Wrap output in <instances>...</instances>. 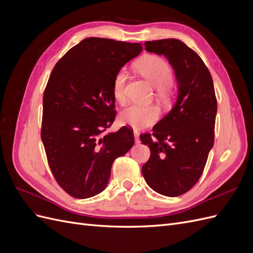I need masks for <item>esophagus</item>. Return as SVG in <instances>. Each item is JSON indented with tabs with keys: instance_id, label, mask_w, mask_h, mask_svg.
I'll return each mask as SVG.
<instances>
[{
	"instance_id": "esophagus-1",
	"label": "esophagus",
	"mask_w": 253,
	"mask_h": 253,
	"mask_svg": "<svg viewBox=\"0 0 253 253\" xmlns=\"http://www.w3.org/2000/svg\"><path fill=\"white\" fill-rule=\"evenodd\" d=\"M134 138H135V142L136 143H139L140 139H139V133L137 131H134Z\"/></svg>"
}]
</instances>
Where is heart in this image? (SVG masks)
Listing matches in <instances>:
<instances>
[{
	"mask_svg": "<svg viewBox=\"0 0 253 253\" xmlns=\"http://www.w3.org/2000/svg\"><path fill=\"white\" fill-rule=\"evenodd\" d=\"M136 70L156 87V96L162 102H170L175 96V87L171 81L173 72L166 60L158 56H144L137 61ZM127 71L120 68L113 80V95L120 103L126 100V83ZM159 118V110L154 105L132 104L122 111L120 121L133 128H142L155 124Z\"/></svg>",
	"mask_w": 253,
	"mask_h": 253,
	"instance_id": "heart-1",
	"label": "heart"
}]
</instances>
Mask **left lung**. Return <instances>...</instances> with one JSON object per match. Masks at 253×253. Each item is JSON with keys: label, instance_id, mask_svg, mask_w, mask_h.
<instances>
[{"label": "left lung", "instance_id": "obj_1", "mask_svg": "<svg viewBox=\"0 0 253 253\" xmlns=\"http://www.w3.org/2000/svg\"><path fill=\"white\" fill-rule=\"evenodd\" d=\"M145 50L164 55L177 81L172 110L140 135L149 145L150 159L142 175L150 188L165 196H179L201 178L214 143L217 102L213 80L197 53L177 39L144 42Z\"/></svg>", "mask_w": 253, "mask_h": 253}]
</instances>
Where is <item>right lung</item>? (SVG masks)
<instances>
[{"instance_id": "add662e5", "label": "right lung", "mask_w": 253, "mask_h": 253, "mask_svg": "<svg viewBox=\"0 0 253 253\" xmlns=\"http://www.w3.org/2000/svg\"><path fill=\"white\" fill-rule=\"evenodd\" d=\"M140 43L86 38L52 68L43 96L41 139L53 177L75 198L106 188L114 160L134 145L133 129L104 133L115 120V75Z\"/></svg>"}]
</instances>
